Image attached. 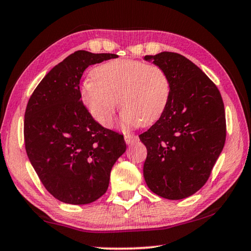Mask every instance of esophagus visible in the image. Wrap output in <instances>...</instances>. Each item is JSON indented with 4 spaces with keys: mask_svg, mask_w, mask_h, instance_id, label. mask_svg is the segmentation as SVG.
I'll return each instance as SVG.
<instances>
[{
    "mask_svg": "<svg viewBox=\"0 0 251 251\" xmlns=\"http://www.w3.org/2000/svg\"><path fill=\"white\" fill-rule=\"evenodd\" d=\"M125 142H126V144H133V143H135V142H137L138 141V136H136V135H131V134H126L125 136Z\"/></svg>",
    "mask_w": 251,
    "mask_h": 251,
    "instance_id": "1",
    "label": "esophagus"
}]
</instances>
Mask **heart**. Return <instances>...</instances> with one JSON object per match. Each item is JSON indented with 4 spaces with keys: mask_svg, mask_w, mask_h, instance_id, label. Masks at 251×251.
Wrapping results in <instances>:
<instances>
[{
    "mask_svg": "<svg viewBox=\"0 0 251 251\" xmlns=\"http://www.w3.org/2000/svg\"><path fill=\"white\" fill-rule=\"evenodd\" d=\"M172 84L163 67L138 59L118 58L97 66L79 86V97L103 127L113 125L120 104L125 128L148 126L163 115Z\"/></svg>",
    "mask_w": 251,
    "mask_h": 251,
    "instance_id": "1",
    "label": "heart"
}]
</instances>
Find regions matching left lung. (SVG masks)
Instances as JSON below:
<instances>
[{"mask_svg": "<svg viewBox=\"0 0 251 251\" xmlns=\"http://www.w3.org/2000/svg\"><path fill=\"white\" fill-rule=\"evenodd\" d=\"M172 84L166 109L139 139L147 148L144 178L152 193L178 201L206 184L226 141L222 95L211 79L182 55H146Z\"/></svg>", "mask_w": 251, "mask_h": 251, "instance_id": "left-lung-1", "label": "left lung"}]
</instances>
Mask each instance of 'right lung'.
<instances>
[{
  "mask_svg": "<svg viewBox=\"0 0 251 251\" xmlns=\"http://www.w3.org/2000/svg\"><path fill=\"white\" fill-rule=\"evenodd\" d=\"M116 57L76 50L45 75L28 100L25 150L42 184L59 201L85 205L103 196L112 167L126 151L124 136L100 125L79 97L84 71Z\"/></svg>",
  "mask_w": 251,
  "mask_h": 251,
  "instance_id": "obj_1",
  "label": "right lung"
}]
</instances>
